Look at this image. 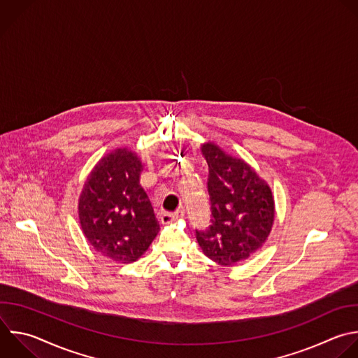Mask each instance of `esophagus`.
Segmentation results:
<instances>
[{"label":"esophagus","instance_id":"obj_1","mask_svg":"<svg viewBox=\"0 0 358 358\" xmlns=\"http://www.w3.org/2000/svg\"><path fill=\"white\" fill-rule=\"evenodd\" d=\"M182 216H184V210L182 209H178L176 212H162L160 213V220L163 223H170V222H173L176 219H180Z\"/></svg>","mask_w":358,"mask_h":358}]
</instances>
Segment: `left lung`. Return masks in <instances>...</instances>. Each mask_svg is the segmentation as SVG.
Segmentation results:
<instances>
[{
	"instance_id": "left-lung-1",
	"label": "left lung",
	"mask_w": 358,
	"mask_h": 358,
	"mask_svg": "<svg viewBox=\"0 0 358 358\" xmlns=\"http://www.w3.org/2000/svg\"><path fill=\"white\" fill-rule=\"evenodd\" d=\"M209 167L208 194L212 219L195 230L206 257L222 266L246 260L263 246L274 222L270 187L243 160L227 156L213 143L202 146Z\"/></svg>"
}]
</instances>
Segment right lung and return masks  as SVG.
<instances>
[{
    "instance_id": "obj_1",
    "label": "right lung",
    "mask_w": 358,
    "mask_h": 358,
    "mask_svg": "<svg viewBox=\"0 0 358 358\" xmlns=\"http://www.w3.org/2000/svg\"><path fill=\"white\" fill-rule=\"evenodd\" d=\"M136 153L117 149L102 157L88 176L78 201V217L88 243L117 263L136 262L160 224L139 182Z\"/></svg>"
}]
</instances>
